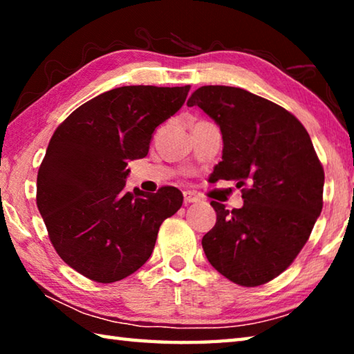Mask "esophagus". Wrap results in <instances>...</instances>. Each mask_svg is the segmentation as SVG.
<instances>
[{
    "mask_svg": "<svg viewBox=\"0 0 354 354\" xmlns=\"http://www.w3.org/2000/svg\"><path fill=\"white\" fill-rule=\"evenodd\" d=\"M198 201H200V196L195 195L194 192H190V190L184 192V203H185V205H187V203H198Z\"/></svg>",
    "mask_w": 354,
    "mask_h": 354,
    "instance_id": "1",
    "label": "esophagus"
}]
</instances>
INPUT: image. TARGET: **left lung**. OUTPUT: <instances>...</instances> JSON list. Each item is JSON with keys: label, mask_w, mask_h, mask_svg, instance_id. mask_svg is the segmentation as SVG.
I'll list each match as a JSON object with an SVG mask.
<instances>
[{"label": "left lung", "mask_w": 354, "mask_h": 354, "mask_svg": "<svg viewBox=\"0 0 354 354\" xmlns=\"http://www.w3.org/2000/svg\"><path fill=\"white\" fill-rule=\"evenodd\" d=\"M198 106L220 127L223 156L215 181H234L243 206L211 201L217 221L203 237L207 261L245 287L266 284L295 261L323 207L325 171L308 131L284 107L227 86H203Z\"/></svg>", "instance_id": "1"}]
</instances>
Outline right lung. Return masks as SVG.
<instances>
[{
	"mask_svg": "<svg viewBox=\"0 0 354 354\" xmlns=\"http://www.w3.org/2000/svg\"><path fill=\"white\" fill-rule=\"evenodd\" d=\"M190 86H124L77 107L59 124L37 173V207L61 259L97 283L133 274L153 253L159 226L183 206L165 185L128 192V160L148 154L154 129Z\"/></svg>",
	"mask_w": 354,
	"mask_h": 354,
	"instance_id": "right-lung-1",
	"label": "right lung"
}]
</instances>
